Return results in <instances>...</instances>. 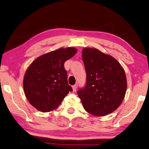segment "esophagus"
Wrapping results in <instances>:
<instances>
[{
  "instance_id": "esophagus-1",
  "label": "esophagus",
  "mask_w": 149,
  "mask_h": 149,
  "mask_svg": "<svg viewBox=\"0 0 149 149\" xmlns=\"http://www.w3.org/2000/svg\"><path fill=\"white\" fill-rule=\"evenodd\" d=\"M77 87H78V85H77V84L74 85L73 86H72V91H73V92H75L76 91H77Z\"/></svg>"
}]
</instances>
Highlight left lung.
I'll use <instances>...</instances> for the list:
<instances>
[{"label":"left lung","mask_w":149,"mask_h":149,"mask_svg":"<svg viewBox=\"0 0 149 149\" xmlns=\"http://www.w3.org/2000/svg\"><path fill=\"white\" fill-rule=\"evenodd\" d=\"M87 74L85 87L78 91L85 110L96 117L110 114L123 101L127 79L120 64L112 56L94 48L82 49Z\"/></svg>","instance_id":"left-lung-1"}]
</instances>
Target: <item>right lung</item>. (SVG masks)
Segmentation results:
<instances>
[{
    "mask_svg": "<svg viewBox=\"0 0 149 149\" xmlns=\"http://www.w3.org/2000/svg\"><path fill=\"white\" fill-rule=\"evenodd\" d=\"M77 51L73 47L58 48L39 56L28 67L23 81L25 95L39 111L55 110L72 91L64 64Z\"/></svg>",
    "mask_w": 149,
    "mask_h": 149,
    "instance_id": "right-lung-1",
    "label": "right lung"
}]
</instances>
